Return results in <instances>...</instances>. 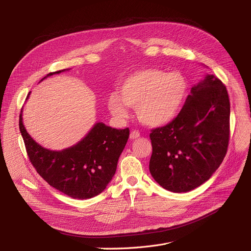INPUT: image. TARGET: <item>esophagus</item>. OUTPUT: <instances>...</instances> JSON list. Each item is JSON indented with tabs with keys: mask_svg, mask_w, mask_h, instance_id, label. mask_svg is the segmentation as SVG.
<instances>
[{
	"mask_svg": "<svg viewBox=\"0 0 251 251\" xmlns=\"http://www.w3.org/2000/svg\"><path fill=\"white\" fill-rule=\"evenodd\" d=\"M139 136H140V133H139L138 130H132L130 132V139H136Z\"/></svg>",
	"mask_w": 251,
	"mask_h": 251,
	"instance_id": "1",
	"label": "esophagus"
}]
</instances>
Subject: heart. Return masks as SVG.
I'll return each mask as SVG.
<instances>
[{"mask_svg": "<svg viewBox=\"0 0 251 251\" xmlns=\"http://www.w3.org/2000/svg\"><path fill=\"white\" fill-rule=\"evenodd\" d=\"M187 91V81L178 72L165 73L159 69H143L129 75L112 94L108 109L117 119L128 117L126 105L135 108L138 120L144 125L159 127L177 115Z\"/></svg>", "mask_w": 251, "mask_h": 251, "instance_id": "1", "label": "heart"}]
</instances>
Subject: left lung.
Returning a JSON list of instances; mask_svg holds the SVG:
<instances>
[{
    "mask_svg": "<svg viewBox=\"0 0 251 251\" xmlns=\"http://www.w3.org/2000/svg\"><path fill=\"white\" fill-rule=\"evenodd\" d=\"M230 136V100L213 74L191 88L178 116L151 130L150 172L172 192H187L207 181L222 164Z\"/></svg>",
    "mask_w": 251,
    "mask_h": 251,
    "instance_id": "left-lung-1",
    "label": "left lung"
}]
</instances>
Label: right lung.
I'll list each match as a JSON object with an SVG mask.
<instances>
[{
    "instance_id": "obj_1",
    "label": "right lung",
    "mask_w": 251,
    "mask_h": 251,
    "mask_svg": "<svg viewBox=\"0 0 251 251\" xmlns=\"http://www.w3.org/2000/svg\"><path fill=\"white\" fill-rule=\"evenodd\" d=\"M65 70L49 73L42 81ZM19 129L36 172L51 187L77 200L91 199L104 190L129 138V128L115 129L100 122L75 146L57 151L43 148L31 138L23 125L22 111Z\"/></svg>"
}]
</instances>
